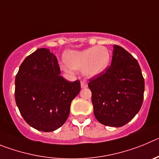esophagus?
<instances>
[{
    "label": "esophagus",
    "mask_w": 159,
    "mask_h": 159,
    "mask_svg": "<svg viewBox=\"0 0 159 159\" xmlns=\"http://www.w3.org/2000/svg\"><path fill=\"white\" fill-rule=\"evenodd\" d=\"M88 86V84H87L86 82H85V81H81V87L82 89H84V88H86V87Z\"/></svg>",
    "instance_id": "obj_1"
}]
</instances>
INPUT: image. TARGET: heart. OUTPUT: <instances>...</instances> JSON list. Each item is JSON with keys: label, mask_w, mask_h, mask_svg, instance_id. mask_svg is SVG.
Here are the masks:
<instances>
[{"label": "heart", "mask_w": 159, "mask_h": 159, "mask_svg": "<svg viewBox=\"0 0 159 159\" xmlns=\"http://www.w3.org/2000/svg\"><path fill=\"white\" fill-rule=\"evenodd\" d=\"M111 55L104 46H96L81 51H69L64 54L63 61L68 68L81 70L88 78L99 76L106 70Z\"/></svg>", "instance_id": "heart-1"}]
</instances>
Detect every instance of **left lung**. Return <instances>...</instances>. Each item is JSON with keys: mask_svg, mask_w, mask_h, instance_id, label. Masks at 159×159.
I'll use <instances>...</instances> for the list:
<instances>
[{"mask_svg": "<svg viewBox=\"0 0 159 159\" xmlns=\"http://www.w3.org/2000/svg\"><path fill=\"white\" fill-rule=\"evenodd\" d=\"M111 66L89 79L94 116L101 124L122 127L139 111L143 101L144 78L137 60L123 48L113 46Z\"/></svg>", "mask_w": 159, "mask_h": 159, "instance_id": "obj_1", "label": "left lung"}]
</instances>
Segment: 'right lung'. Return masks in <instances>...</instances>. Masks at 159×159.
Instances as JSON below:
<instances>
[{"mask_svg":"<svg viewBox=\"0 0 159 159\" xmlns=\"http://www.w3.org/2000/svg\"><path fill=\"white\" fill-rule=\"evenodd\" d=\"M58 59L47 48L28 55L15 79V99L24 120L38 131L49 132L66 121L71 101L79 93L81 83L60 76Z\"/></svg>","mask_w":159,"mask_h":159,"instance_id":"1","label":"right lung"}]
</instances>
